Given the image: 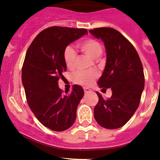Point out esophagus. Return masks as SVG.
<instances>
[{"instance_id":"obj_1","label":"esophagus","mask_w":160,"mask_h":160,"mask_svg":"<svg viewBox=\"0 0 160 160\" xmlns=\"http://www.w3.org/2000/svg\"><path fill=\"white\" fill-rule=\"evenodd\" d=\"M84 93H88V92H91V90L89 89V88H84Z\"/></svg>"}]
</instances>
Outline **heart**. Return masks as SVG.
<instances>
[{
    "mask_svg": "<svg viewBox=\"0 0 160 160\" xmlns=\"http://www.w3.org/2000/svg\"><path fill=\"white\" fill-rule=\"evenodd\" d=\"M77 46L82 52L93 59L98 58L102 52V44L95 39H86L78 43ZM63 58L66 66L71 69L75 66L76 53L72 47H68L63 52ZM96 77H97V72L95 71H78L73 74L72 79L76 84L89 86L92 84Z\"/></svg>",
    "mask_w": 160,
    "mask_h": 160,
    "instance_id": "heart-1",
    "label": "heart"
}]
</instances>
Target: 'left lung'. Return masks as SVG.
<instances>
[{
  "label": "left lung",
  "instance_id": "1",
  "mask_svg": "<svg viewBox=\"0 0 160 160\" xmlns=\"http://www.w3.org/2000/svg\"><path fill=\"white\" fill-rule=\"evenodd\" d=\"M89 32L102 39L106 50V65L98 85L112 90L108 99L96 92L98 102L94 118L102 127L116 129L125 125L139 107L145 87L143 67L133 45L115 29L102 27Z\"/></svg>",
  "mask_w": 160,
  "mask_h": 160
}]
</instances>
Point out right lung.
<instances>
[{"mask_svg":"<svg viewBox=\"0 0 160 160\" xmlns=\"http://www.w3.org/2000/svg\"><path fill=\"white\" fill-rule=\"evenodd\" d=\"M87 34L85 29L50 27L35 37L26 53L21 78L27 103L38 121L52 131H65L76 120L83 88L75 84L70 93L63 94L58 79L67 70L64 50Z\"/></svg>","mask_w":160,"mask_h":160,"instance_id":"obj_1","label":"right lung"}]
</instances>
